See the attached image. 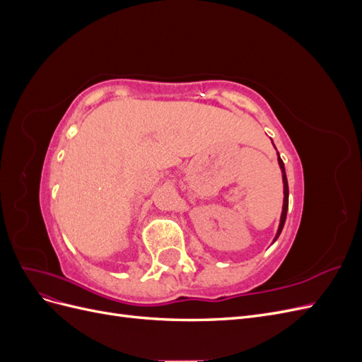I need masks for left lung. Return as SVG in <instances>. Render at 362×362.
I'll return each instance as SVG.
<instances>
[{"label": "left lung", "instance_id": "8db88e82", "mask_svg": "<svg viewBox=\"0 0 362 362\" xmlns=\"http://www.w3.org/2000/svg\"><path fill=\"white\" fill-rule=\"evenodd\" d=\"M278 163H279V168H281V172H282V182H284V205H282V213H281V222H279V228H278V233L275 235V240L273 242H276L282 228H284V223H286V218H287V210H288V181H287V175H286V168H284V161L281 160L279 154H278Z\"/></svg>", "mask_w": 362, "mask_h": 362}]
</instances>
